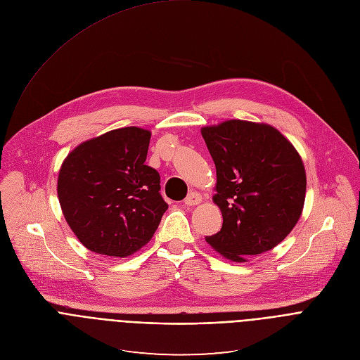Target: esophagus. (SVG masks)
Masks as SVG:
<instances>
[{"mask_svg": "<svg viewBox=\"0 0 360 360\" xmlns=\"http://www.w3.org/2000/svg\"><path fill=\"white\" fill-rule=\"evenodd\" d=\"M202 201V195L200 193H195V191H193V193H189L188 197L185 198V205H197Z\"/></svg>", "mask_w": 360, "mask_h": 360, "instance_id": "obj_1", "label": "esophagus"}]
</instances>
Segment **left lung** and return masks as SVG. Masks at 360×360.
I'll list each match as a JSON object with an SVG mask.
<instances>
[{
	"mask_svg": "<svg viewBox=\"0 0 360 360\" xmlns=\"http://www.w3.org/2000/svg\"><path fill=\"white\" fill-rule=\"evenodd\" d=\"M201 134L217 172L212 201L223 214L221 230L205 242L237 263L274 249L302 214L307 175L300 153L266 123L227 120Z\"/></svg>",
	"mask_w": 360,
	"mask_h": 360,
	"instance_id": "obj_1",
	"label": "left lung"
}]
</instances>
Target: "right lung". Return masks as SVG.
I'll return each mask as SVG.
<instances>
[{
    "label": "right lung",
    "instance_id": "obj_1",
    "mask_svg": "<svg viewBox=\"0 0 360 360\" xmlns=\"http://www.w3.org/2000/svg\"><path fill=\"white\" fill-rule=\"evenodd\" d=\"M152 133L122 127L82 141L62 162L63 217L91 252L126 257L150 242L167 204L160 176L145 165Z\"/></svg>",
    "mask_w": 360,
    "mask_h": 360
}]
</instances>
